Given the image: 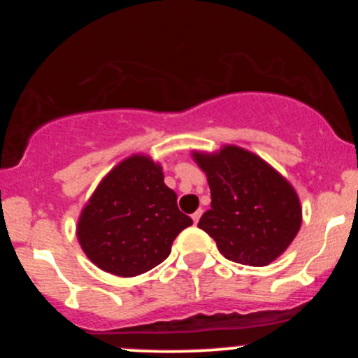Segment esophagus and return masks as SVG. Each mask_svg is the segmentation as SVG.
<instances>
[{
  "mask_svg": "<svg viewBox=\"0 0 358 358\" xmlns=\"http://www.w3.org/2000/svg\"><path fill=\"white\" fill-rule=\"evenodd\" d=\"M200 217H202V210H196L195 213H192V219H193V222H195V224H199Z\"/></svg>",
  "mask_w": 358,
  "mask_h": 358,
  "instance_id": "1",
  "label": "esophagus"
}]
</instances>
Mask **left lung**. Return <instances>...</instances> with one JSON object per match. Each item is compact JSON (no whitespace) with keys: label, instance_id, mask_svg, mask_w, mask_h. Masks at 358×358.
Instances as JSON below:
<instances>
[{"label":"left lung","instance_id":"left-lung-1","mask_svg":"<svg viewBox=\"0 0 358 358\" xmlns=\"http://www.w3.org/2000/svg\"><path fill=\"white\" fill-rule=\"evenodd\" d=\"M192 158L207 175L212 196L199 227L222 256L257 268L281 256L303 220L293 185L261 156L236 145L215 153L192 151Z\"/></svg>","mask_w":358,"mask_h":358}]
</instances>
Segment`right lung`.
I'll return each mask as SVG.
<instances>
[{"label": "right lung", "instance_id": "obj_1", "mask_svg": "<svg viewBox=\"0 0 358 358\" xmlns=\"http://www.w3.org/2000/svg\"><path fill=\"white\" fill-rule=\"evenodd\" d=\"M193 220L178 210L163 168L148 155H131L109 171L77 220V239L97 268L121 278L153 269Z\"/></svg>", "mask_w": 358, "mask_h": 358}]
</instances>
